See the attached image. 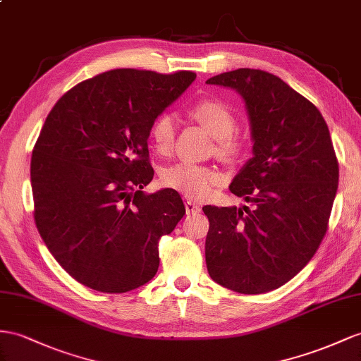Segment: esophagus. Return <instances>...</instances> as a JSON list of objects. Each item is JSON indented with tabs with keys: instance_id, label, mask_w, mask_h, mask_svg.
I'll return each mask as SVG.
<instances>
[{
	"instance_id": "esophagus-1",
	"label": "esophagus",
	"mask_w": 361,
	"mask_h": 361,
	"mask_svg": "<svg viewBox=\"0 0 361 361\" xmlns=\"http://www.w3.org/2000/svg\"><path fill=\"white\" fill-rule=\"evenodd\" d=\"M184 207H186V214L188 215L198 214V212L201 210V207L198 204H195V202H192V201H186V204H184Z\"/></svg>"
}]
</instances>
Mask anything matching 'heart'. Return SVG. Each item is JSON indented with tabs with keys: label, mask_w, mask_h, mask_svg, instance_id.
Listing matches in <instances>:
<instances>
[{
	"label": "heart",
	"mask_w": 361,
	"mask_h": 361,
	"mask_svg": "<svg viewBox=\"0 0 361 361\" xmlns=\"http://www.w3.org/2000/svg\"><path fill=\"white\" fill-rule=\"evenodd\" d=\"M189 116L216 138V151L219 155L233 159L241 152V143L233 138L236 131V117L233 111L216 99H204L189 108ZM151 142L154 149L168 155L175 142V122L168 114L155 120L151 128ZM166 188L183 193L190 200H206L212 192L224 181V175L212 166L178 163L166 169L161 175Z\"/></svg>",
	"instance_id": "1"
}]
</instances>
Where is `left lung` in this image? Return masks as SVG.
<instances>
[{
    "label": "left lung",
    "mask_w": 361,
    "mask_h": 361,
    "mask_svg": "<svg viewBox=\"0 0 361 361\" xmlns=\"http://www.w3.org/2000/svg\"><path fill=\"white\" fill-rule=\"evenodd\" d=\"M206 84L241 94L253 138V159L230 184L253 209L202 207L207 271L236 293H269L311 261L326 233L338 184L329 129L308 99L271 73L238 68Z\"/></svg>",
    "instance_id": "left-lung-1"
}]
</instances>
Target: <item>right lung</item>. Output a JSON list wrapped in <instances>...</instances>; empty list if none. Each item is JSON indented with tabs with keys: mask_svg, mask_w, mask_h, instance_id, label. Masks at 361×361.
Wrapping results in <instances>:
<instances>
[{
	"mask_svg": "<svg viewBox=\"0 0 361 361\" xmlns=\"http://www.w3.org/2000/svg\"><path fill=\"white\" fill-rule=\"evenodd\" d=\"M117 68L67 91L45 118L30 163L35 224L73 279L128 293L159 270V241L186 214L177 190L145 193L152 123L195 80Z\"/></svg>",
	"mask_w": 361,
	"mask_h": 361,
	"instance_id": "add662e5",
	"label": "right lung"
}]
</instances>
